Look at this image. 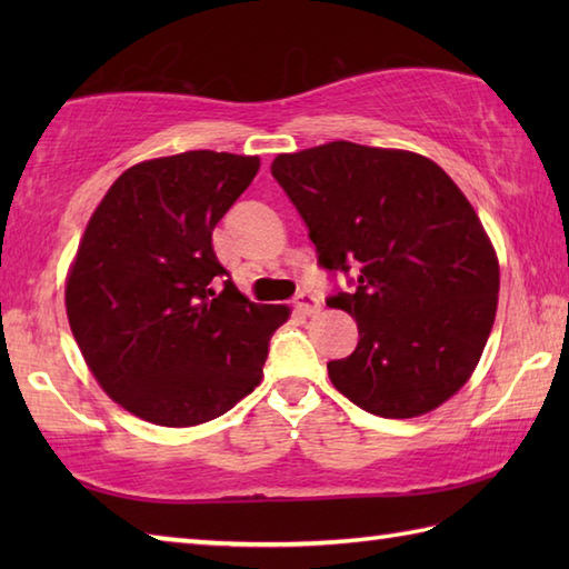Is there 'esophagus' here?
Returning a JSON list of instances; mask_svg holds the SVG:
<instances>
[{
	"instance_id": "1",
	"label": "esophagus",
	"mask_w": 569,
	"mask_h": 569,
	"mask_svg": "<svg viewBox=\"0 0 569 569\" xmlns=\"http://www.w3.org/2000/svg\"><path fill=\"white\" fill-rule=\"evenodd\" d=\"M296 310L300 312V316H316V312L320 310V300L312 293H300L296 298Z\"/></svg>"
}]
</instances>
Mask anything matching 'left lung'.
<instances>
[{"mask_svg": "<svg viewBox=\"0 0 569 569\" xmlns=\"http://www.w3.org/2000/svg\"><path fill=\"white\" fill-rule=\"evenodd\" d=\"M271 173L308 224L318 263L349 277L328 298L359 342L328 365L335 389L381 418L455 396L485 352L499 259L465 192L420 153L330 141L281 153Z\"/></svg>", "mask_w": 569, "mask_h": 569, "instance_id": "8db88e82", "label": "left lung"}]
</instances>
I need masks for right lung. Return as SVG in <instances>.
Listing matches in <instances>:
<instances>
[{
  "label": "right lung",
  "instance_id": "obj_1",
  "mask_svg": "<svg viewBox=\"0 0 569 569\" xmlns=\"http://www.w3.org/2000/svg\"><path fill=\"white\" fill-rule=\"evenodd\" d=\"M257 171L259 156L224 151L143 161L84 227L66 283L70 330L104 393L141 420L200 426L261 381L291 310L251 303L212 249Z\"/></svg>",
  "mask_w": 569,
  "mask_h": 569
}]
</instances>
